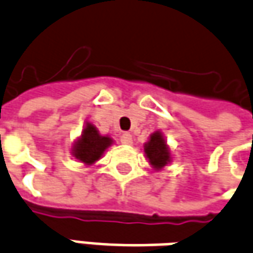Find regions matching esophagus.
<instances>
[{"instance_id":"1","label":"esophagus","mask_w":253,"mask_h":253,"mask_svg":"<svg viewBox=\"0 0 253 253\" xmlns=\"http://www.w3.org/2000/svg\"><path fill=\"white\" fill-rule=\"evenodd\" d=\"M121 142L125 145H131L132 144V137L131 134H128V132H125V134H122L121 135Z\"/></svg>"}]
</instances>
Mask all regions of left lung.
Returning a JSON list of instances; mask_svg holds the SVG:
<instances>
[{"instance_id":"left-lung-1","label":"left lung","mask_w":253,"mask_h":253,"mask_svg":"<svg viewBox=\"0 0 253 253\" xmlns=\"http://www.w3.org/2000/svg\"><path fill=\"white\" fill-rule=\"evenodd\" d=\"M144 152L146 159L155 169H164L171 162V152L163 134L160 131L152 132L149 141L144 145Z\"/></svg>"}]
</instances>
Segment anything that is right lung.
Here are the masks:
<instances>
[{
  "mask_svg": "<svg viewBox=\"0 0 253 253\" xmlns=\"http://www.w3.org/2000/svg\"><path fill=\"white\" fill-rule=\"evenodd\" d=\"M112 144H114V139L108 135H101L96 126H93L87 122L82 130L81 137L74 142L72 156L78 159L81 163L91 166L101 159L104 152Z\"/></svg>",
  "mask_w": 253,
  "mask_h": 253,
  "instance_id": "add662e5",
  "label": "right lung"
}]
</instances>
